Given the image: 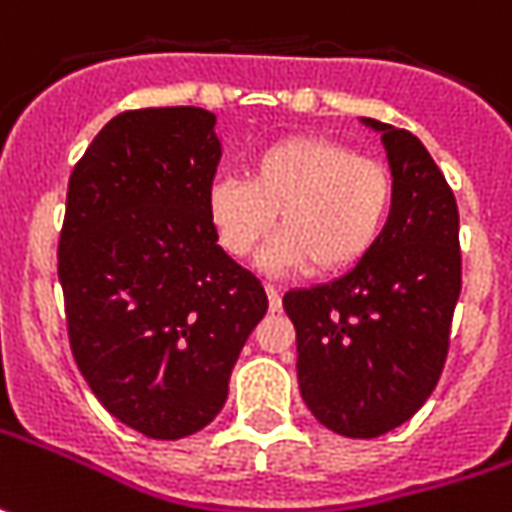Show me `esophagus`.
I'll use <instances>...</instances> for the list:
<instances>
[{"mask_svg":"<svg viewBox=\"0 0 512 512\" xmlns=\"http://www.w3.org/2000/svg\"><path fill=\"white\" fill-rule=\"evenodd\" d=\"M266 294H269V306H272V311L280 309V289L272 286V283H266Z\"/></svg>","mask_w":512,"mask_h":512,"instance_id":"obj_1","label":"esophagus"}]
</instances>
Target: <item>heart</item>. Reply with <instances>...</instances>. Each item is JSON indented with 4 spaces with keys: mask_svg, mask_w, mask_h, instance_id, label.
Returning <instances> with one entry per match:
<instances>
[{
    "mask_svg": "<svg viewBox=\"0 0 512 512\" xmlns=\"http://www.w3.org/2000/svg\"><path fill=\"white\" fill-rule=\"evenodd\" d=\"M394 206V175L374 158L323 135H286L257 152L246 181L209 189V221L232 257L283 229L263 263L274 272L340 274L377 246Z\"/></svg>",
    "mask_w": 512,
    "mask_h": 512,
    "instance_id": "1",
    "label": "heart"
}]
</instances>
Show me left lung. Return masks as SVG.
<instances>
[{
    "mask_svg": "<svg viewBox=\"0 0 512 512\" xmlns=\"http://www.w3.org/2000/svg\"><path fill=\"white\" fill-rule=\"evenodd\" d=\"M362 121L388 150V223L351 272L283 297L297 331L300 394L320 425L348 439L394 431L425 405L448 360L462 291L459 209L445 175L414 133Z\"/></svg>",
    "mask_w": 512,
    "mask_h": 512,
    "instance_id": "1",
    "label": "left lung"
}]
</instances>
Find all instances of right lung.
I'll return each mask as SVG.
<instances>
[{
    "label": "right lung",
    "instance_id": "right-lung-1",
    "mask_svg": "<svg viewBox=\"0 0 512 512\" xmlns=\"http://www.w3.org/2000/svg\"><path fill=\"white\" fill-rule=\"evenodd\" d=\"M212 127L201 107L118 113L67 184L70 351L98 402L150 439H184L221 414L240 348L269 309L209 221Z\"/></svg>",
    "mask_w": 512,
    "mask_h": 512
}]
</instances>
